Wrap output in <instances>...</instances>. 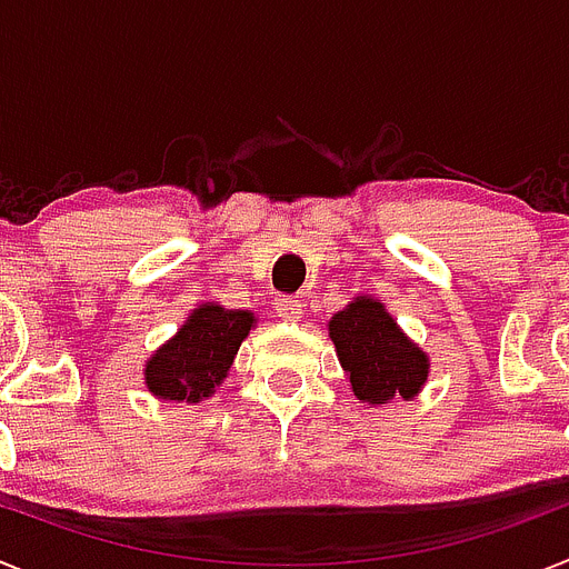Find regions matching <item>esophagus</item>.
I'll use <instances>...</instances> for the list:
<instances>
[{"label": "esophagus", "mask_w": 569, "mask_h": 569, "mask_svg": "<svg viewBox=\"0 0 569 569\" xmlns=\"http://www.w3.org/2000/svg\"><path fill=\"white\" fill-rule=\"evenodd\" d=\"M276 313H279L284 322H299L305 313V305L296 299V296H279L276 299Z\"/></svg>", "instance_id": "1"}]
</instances>
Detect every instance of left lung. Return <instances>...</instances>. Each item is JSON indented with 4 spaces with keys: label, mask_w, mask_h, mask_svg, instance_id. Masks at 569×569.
Returning a JSON list of instances; mask_svg holds the SVG:
<instances>
[{
    "label": "left lung",
    "mask_w": 569,
    "mask_h": 569,
    "mask_svg": "<svg viewBox=\"0 0 569 569\" xmlns=\"http://www.w3.org/2000/svg\"><path fill=\"white\" fill-rule=\"evenodd\" d=\"M328 337L359 402H409L429 382V353L402 331L377 296H353L331 317Z\"/></svg>",
    "instance_id": "1"
}]
</instances>
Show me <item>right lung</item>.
Segmentation results:
<instances>
[{"instance_id":"1","label":"right lung","mask_w":569,"mask_h":569,"mask_svg":"<svg viewBox=\"0 0 569 569\" xmlns=\"http://www.w3.org/2000/svg\"><path fill=\"white\" fill-rule=\"evenodd\" d=\"M256 328L252 310L201 302L187 322L160 345L143 366L146 391L160 402L196 406L210 400L227 380L238 348Z\"/></svg>"}]
</instances>
